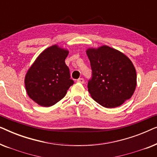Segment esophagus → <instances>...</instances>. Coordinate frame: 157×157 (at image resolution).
Masks as SVG:
<instances>
[{"instance_id":"1","label":"esophagus","mask_w":157,"mask_h":157,"mask_svg":"<svg viewBox=\"0 0 157 157\" xmlns=\"http://www.w3.org/2000/svg\"><path fill=\"white\" fill-rule=\"evenodd\" d=\"M77 82L80 83H84V79L83 78H79L78 80H77Z\"/></svg>"}]
</instances>
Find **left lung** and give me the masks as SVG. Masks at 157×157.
<instances>
[{"instance_id":"obj_1","label":"left lung","mask_w":157,"mask_h":157,"mask_svg":"<svg viewBox=\"0 0 157 157\" xmlns=\"http://www.w3.org/2000/svg\"><path fill=\"white\" fill-rule=\"evenodd\" d=\"M86 54L92 70L88 91L93 99L106 108L119 106L129 99L136 86V69L131 60L107 46L89 48Z\"/></svg>"}]
</instances>
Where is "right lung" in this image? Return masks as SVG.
<instances>
[{"label": "right lung", "mask_w": 157, "mask_h": 157, "mask_svg": "<svg viewBox=\"0 0 157 157\" xmlns=\"http://www.w3.org/2000/svg\"><path fill=\"white\" fill-rule=\"evenodd\" d=\"M68 51L56 45L38 56L25 77L28 95L41 106H51L62 99L74 81L65 63Z\"/></svg>", "instance_id": "right-lung-1"}]
</instances>
